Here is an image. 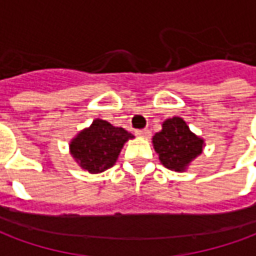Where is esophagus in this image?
Instances as JSON below:
<instances>
[{
  "mask_svg": "<svg viewBox=\"0 0 256 256\" xmlns=\"http://www.w3.org/2000/svg\"><path fill=\"white\" fill-rule=\"evenodd\" d=\"M136 136H138V137H144V138H150V132L148 130V128H142V130H137V132H136Z\"/></svg>",
  "mask_w": 256,
  "mask_h": 256,
  "instance_id": "obj_1",
  "label": "esophagus"
}]
</instances>
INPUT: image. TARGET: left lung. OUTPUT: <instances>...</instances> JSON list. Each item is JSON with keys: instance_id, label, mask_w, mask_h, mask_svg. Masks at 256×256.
Returning <instances> with one entry per match:
<instances>
[{"instance_id": "left-lung-1", "label": "left lung", "mask_w": 256, "mask_h": 256, "mask_svg": "<svg viewBox=\"0 0 256 256\" xmlns=\"http://www.w3.org/2000/svg\"><path fill=\"white\" fill-rule=\"evenodd\" d=\"M154 146L162 164L174 172H184L203 150V140L189 130L182 118L163 122V128L154 136Z\"/></svg>"}]
</instances>
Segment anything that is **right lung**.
Listing matches in <instances>:
<instances>
[{
    "label": "right lung",
    "instance_id": "obj_1",
    "mask_svg": "<svg viewBox=\"0 0 256 256\" xmlns=\"http://www.w3.org/2000/svg\"><path fill=\"white\" fill-rule=\"evenodd\" d=\"M134 136L123 128H115L102 119H96L89 128L70 144L71 155L89 172H106L114 166L123 144Z\"/></svg>",
    "mask_w": 256,
    "mask_h": 256
}]
</instances>
